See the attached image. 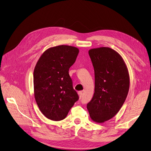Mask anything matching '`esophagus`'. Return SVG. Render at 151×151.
Segmentation results:
<instances>
[{
  "label": "esophagus",
  "instance_id": "34e87169",
  "mask_svg": "<svg viewBox=\"0 0 151 151\" xmlns=\"http://www.w3.org/2000/svg\"><path fill=\"white\" fill-rule=\"evenodd\" d=\"M78 95H79V98L81 99L82 97V96H83V91H79L78 92Z\"/></svg>",
  "mask_w": 151,
  "mask_h": 151
}]
</instances>
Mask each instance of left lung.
<instances>
[{
	"instance_id": "left-lung-1",
	"label": "left lung",
	"mask_w": 151,
	"mask_h": 151,
	"mask_svg": "<svg viewBox=\"0 0 151 151\" xmlns=\"http://www.w3.org/2000/svg\"><path fill=\"white\" fill-rule=\"evenodd\" d=\"M95 72V92L87 104L91 119L103 123L122 108L129 88V75L120 55L109 47L90 49Z\"/></svg>"
}]
</instances>
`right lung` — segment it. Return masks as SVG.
<instances>
[{"label":"right lung","mask_w":151,"mask_h":151,"mask_svg":"<svg viewBox=\"0 0 151 151\" xmlns=\"http://www.w3.org/2000/svg\"><path fill=\"white\" fill-rule=\"evenodd\" d=\"M79 54L78 48L59 45L46 50L33 73L34 93L40 111L47 119L63 120L78 101L68 71Z\"/></svg>","instance_id":"add662e5"}]
</instances>
